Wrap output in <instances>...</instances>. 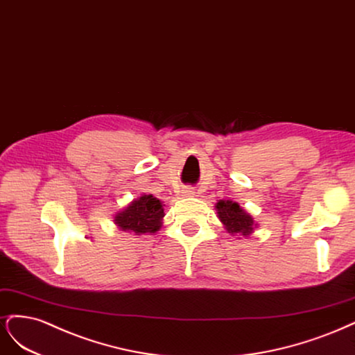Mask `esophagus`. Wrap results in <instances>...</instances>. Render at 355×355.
I'll return each instance as SVG.
<instances>
[{
  "label": "esophagus",
  "mask_w": 355,
  "mask_h": 355,
  "mask_svg": "<svg viewBox=\"0 0 355 355\" xmlns=\"http://www.w3.org/2000/svg\"><path fill=\"white\" fill-rule=\"evenodd\" d=\"M182 193H184V196H190V194H193L194 191H191V190H184Z\"/></svg>",
  "instance_id": "obj_1"
}]
</instances>
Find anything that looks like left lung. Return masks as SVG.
<instances>
[{"label":"left lung","instance_id":"obj_1","mask_svg":"<svg viewBox=\"0 0 355 355\" xmlns=\"http://www.w3.org/2000/svg\"><path fill=\"white\" fill-rule=\"evenodd\" d=\"M215 209L227 233H230L232 236L249 237L258 227V224L252 218V215L248 214L243 208H240L237 202H233L230 199H220L215 203Z\"/></svg>","mask_w":355,"mask_h":355}]
</instances>
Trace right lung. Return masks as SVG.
<instances>
[{
  "mask_svg": "<svg viewBox=\"0 0 355 355\" xmlns=\"http://www.w3.org/2000/svg\"><path fill=\"white\" fill-rule=\"evenodd\" d=\"M164 216L162 202L153 194H141L140 198L132 199L127 207L116 212L113 223L119 230L132 233L134 236L155 234L161 230Z\"/></svg>",
  "mask_w": 355,
  "mask_h": 355,
  "instance_id": "1",
  "label": "right lung"
}]
</instances>
